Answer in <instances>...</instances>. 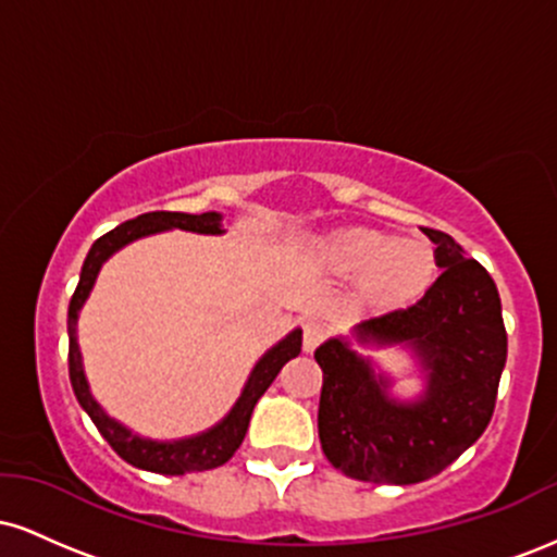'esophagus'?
<instances>
[{"label": "esophagus", "mask_w": 557, "mask_h": 557, "mask_svg": "<svg viewBox=\"0 0 557 557\" xmlns=\"http://www.w3.org/2000/svg\"><path fill=\"white\" fill-rule=\"evenodd\" d=\"M324 337V327L314 319H309V322H304V350L306 354H311V350L317 348L319 343H322Z\"/></svg>", "instance_id": "esophagus-1"}]
</instances>
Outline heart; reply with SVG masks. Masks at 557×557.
Segmentation results:
<instances>
[{
    "instance_id": "b5f03b06",
    "label": "heart",
    "mask_w": 557,
    "mask_h": 557,
    "mask_svg": "<svg viewBox=\"0 0 557 557\" xmlns=\"http://www.w3.org/2000/svg\"><path fill=\"white\" fill-rule=\"evenodd\" d=\"M317 272L354 277L350 298L367 314H395L419 304L437 280V251L426 238H398L369 225H345L319 235L309 248Z\"/></svg>"
}]
</instances>
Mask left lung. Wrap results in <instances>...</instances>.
<instances>
[{
	"label": "left lung",
	"instance_id": "left-lung-1",
	"mask_svg": "<svg viewBox=\"0 0 557 557\" xmlns=\"http://www.w3.org/2000/svg\"><path fill=\"white\" fill-rule=\"evenodd\" d=\"M440 274L424 298L354 330L361 345H403L424 369L417 400L389 395V380L345 337L317 348L322 367L319 440L345 476L417 484L447 469L482 437L508 356L495 280L447 233L424 227Z\"/></svg>",
	"mask_w": 557,
	"mask_h": 557
}]
</instances>
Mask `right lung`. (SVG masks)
Instances as JSON below:
<instances>
[{"label": "right lung", "mask_w": 557, "mask_h": 557, "mask_svg": "<svg viewBox=\"0 0 557 557\" xmlns=\"http://www.w3.org/2000/svg\"><path fill=\"white\" fill-rule=\"evenodd\" d=\"M188 230V233H201V235H222V214L220 212H203V214H185V212H149L140 214L136 220H127L123 225L110 230L107 235H101L94 243L91 251H88L86 261H83L78 287H75L73 298H70L67 309V335H70V382H73L75 398L83 406V411L91 417L96 430L101 432V437L112 445V450L117 453L123 461H127L136 469L154 471V474H188V471H209L216 466L227 463L233 458V453L238 450L243 437L248 432V421H251L253 406L261 395L267 393V387L272 385L274 376L280 374V369L287 361L296 359L300 354V330H293L290 335H285L277 345H272L264 356L257 361L251 376H248L246 387H243L240 398L235 400V406L230 408V413L220 424H214L212 430L196 434V437L185 440H172V443H159V440H146L133 434L127 426L107 417L104 408L96 403L88 387L86 372H83V359L78 348V314L86 304L88 293L96 283V274H99L101 264L112 257L114 251L127 246V243L144 238V235L162 233V230Z\"/></svg>", "instance_id": "obj_1"}]
</instances>
